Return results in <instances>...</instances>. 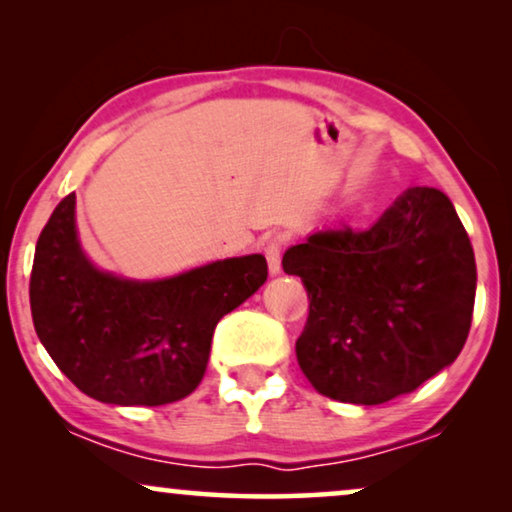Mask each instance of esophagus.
I'll return each mask as SVG.
<instances>
[{"mask_svg":"<svg viewBox=\"0 0 512 512\" xmlns=\"http://www.w3.org/2000/svg\"><path fill=\"white\" fill-rule=\"evenodd\" d=\"M263 254H265V258H268L270 275H277L279 268H282V242L279 240L263 242Z\"/></svg>","mask_w":512,"mask_h":512,"instance_id":"34e87169","label":"esophagus"}]
</instances>
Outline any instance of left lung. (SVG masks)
<instances>
[{
	"instance_id": "1",
	"label": "left lung",
	"mask_w": 512,
	"mask_h": 512,
	"mask_svg": "<svg viewBox=\"0 0 512 512\" xmlns=\"http://www.w3.org/2000/svg\"><path fill=\"white\" fill-rule=\"evenodd\" d=\"M282 268L310 298L298 366L333 401L410 394L457 359L471 331L473 247L438 188H410L370 228L319 230Z\"/></svg>"
}]
</instances>
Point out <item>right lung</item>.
I'll list each match as a JSON object with an SVG mask.
<instances>
[{
  "label": "right lung",
  "mask_w": 512,
  "mask_h": 512,
  "mask_svg": "<svg viewBox=\"0 0 512 512\" xmlns=\"http://www.w3.org/2000/svg\"><path fill=\"white\" fill-rule=\"evenodd\" d=\"M76 195L41 230L30 277L34 331L83 394L114 405H165L205 375L214 328L268 279L261 254L226 258L163 282L93 268L74 226Z\"/></svg>",
  "instance_id": "obj_1"
}]
</instances>
